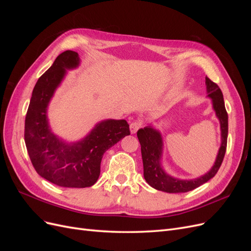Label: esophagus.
I'll return each mask as SVG.
<instances>
[{"mask_svg":"<svg viewBox=\"0 0 251 251\" xmlns=\"http://www.w3.org/2000/svg\"><path fill=\"white\" fill-rule=\"evenodd\" d=\"M142 125H143V123L141 120H135V121H133V123L131 124V126H130V130H131V133L132 134H135L136 132H137L139 128L142 126Z\"/></svg>","mask_w":251,"mask_h":251,"instance_id":"34e87169","label":"esophagus"}]
</instances>
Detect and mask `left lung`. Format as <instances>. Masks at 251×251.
Wrapping results in <instances>:
<instances>
[{"instance_id":"obj_1","label":"left lung","mask_w":251,"mask_h":251,"mask_svg":"<svg viewBox=\"0 0 251 251\" xmlns=\"http://www.w3.org/2000/svg\"><path fill=\"white\" fill-rule=\"evenodd\" d=\"M208 96L212 98L214 109L221 124L222 143L219 150L217 160L212 169L204 176L194 180H179L165 174L160 165V157L162 153L161 136L154 128L147 126L140 128L137 137L141 146V156L143 162V176L148 183L158 191L166 193H186L204 184L218 173L225 156L227 147V135H228V115L225 109L223 94L221 89L216 82L211 81L207 76L205 78Z\"/></svg>"}]
</instances>
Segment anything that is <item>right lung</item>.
<instances>
[{
    "instance_id": "add662e5",
    "label": "right lung",
    "mask_w": 251,
    "mask_h": 251,
    "mask_svg": "<svg viewBox=\"0 0 251 251\" xmlns=\"http://www.w3.org/2000/svg\"><path fill=\"white\" fill-rule=\"evenodd\" d=\"M78 63L77 53L67 50L37 80L26 114L24 136L30 160L41 177L58 186L81 188L95 183L103 154L131 132L124 119L102 121L85 139L74 144L64 143L50 132L47 105L66 69Z\"/></svg>"
}]
</instances>
